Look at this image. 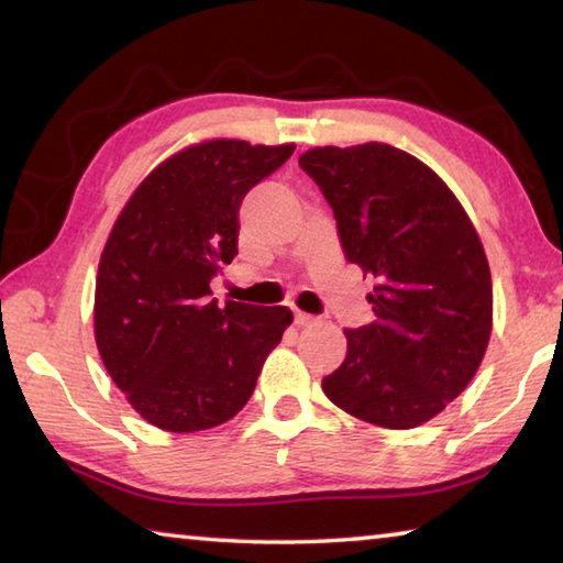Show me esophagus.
Returning a JSON list of instances; mask_svg holds the SVG:
<instances>
[{
	"mask_svg": "<svg viewBox=\"0 0 563 563\" xmlns=\"http://www.w3.org/2000/svg\"><path fill=\"white\" fill-rule=\"evenodd\" d=\"M312 322H316V318L312 316H308V312H295V325L298 328H305V325H312Z\"/></svg>",
	"mask_w": 563,
	"mask_h": 563,
	"instance_id": "obj_1",
	"label": "esophagus"
}]
</instances>
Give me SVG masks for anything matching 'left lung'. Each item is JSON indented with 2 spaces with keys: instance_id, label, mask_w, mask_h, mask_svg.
Masks as SVG:
<instances>
[{
  "instance_id": "1",
  "label": "left lung",
  "mask_w": 563,
  "mask_h": 563,
  "mask_svg": "<svg viewBox=\"0 0 563 563\" xmlns=\"http://www.w3.org/2000/svg\"><path fill=\"white\" fill-rule=\"evenodd\" d=\"M338 221L342 251L377 278L375 320L345 330L347 355L322 389L387 430L430 422L460 397L492 335V273L470 216L422 161L389 144L300 156Z\"/></svg>"
}]
</instances>
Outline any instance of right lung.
<instances>
[{"instance_id":"right-lung-1","label":"right lung","mask_w":563,"mask_h":563,"mask_svg":"<svg viewBox=\"0 0 563 563\" xmlns=\"http://www.w3.org/2000/svg\"><path fill=\"white\" fill-rule=\"evenodd\" d=\"M295 144L201 141L141 180L103 245L93 335L129 405L158 430L201 432L251 399L292 312L211 300L238 255V208Z\"/></svg>"}]
</instances>
